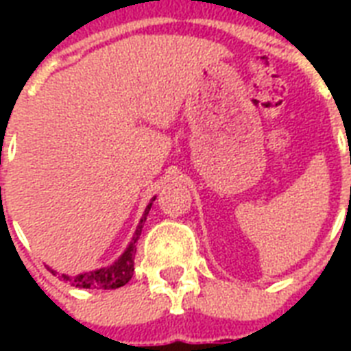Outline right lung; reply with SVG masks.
Masks as SVG:
<instances>
[{
    "instance_id": "obj_1",
    "label": "right lung",
    "mask_w": 351,
    "mask_h": 351,
    "mask_svg": "<svg viewBox=\"0 0 351 351\" xmlns=\"http://www.w3.org/2000/svg\"><path fill=\"white\" fill-rule=\"evenodd\" d=\"M154 198H151V202L147 204V208L143 211L142 219L138 222L136 226V231L132 234L131 242L129 245L125 247V251L118 256L117 261L112 262L111 266H106V267H98V269H93V271H85V273H80V275H65L62 273V278L65 282H71V286L74 288H85V289H117L121 288V286H125L132 277V271H134V253H136V240L140 239V234H142V228H143V222L147 219L149 215V209L153 206ZM51 269V267H49ZM54 275L56 271L51 269Z\"/></svg>"
}]
</instances>
